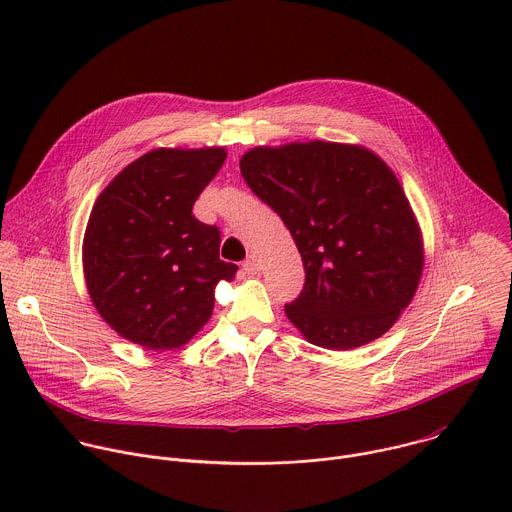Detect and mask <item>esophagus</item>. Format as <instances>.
<instances>
[{"mask_svg":"<svg viewBox=\"0 0 512 512\" xmlns=\"http://www.w3.org/2000/svg\"><path fill=\"white\" fill-rule=\"evenodd\" d=\"M243 269H245V273H259L261 271V263H259V259L255 257V255H249L245 261H243Z\"/></svg>","mask_w":512,"mask_h":512,"instance_id":"34e87169","label":"esophagus"}]
</instances>
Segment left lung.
Returning <instances> with one entry per match:
<instances>
[{
    "label": "left lung",
    "mask_w": 512,
    "mask_h": 512,
    "mask_svg": "<svg viewBox=\"0 0 512 512\" xmlns=\"http://www.w3.org/2000/svg\"><path fill=\"white\" fill-rule=\"evenodd\" d=\"M241 174L296 241L306 269L287 320L322 348L383 336L413 300L423 237L393 170L371 150L336 141L259 145Z\"/></svg>",
    "instance_id": "8db88e82"
}]
</instances>
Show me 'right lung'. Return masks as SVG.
<instances>
[{
  "label": "right lung",
  "mask_w": 512,
  "mask_h": 512,
  "mask_svg": "<svg viewBox=\"0 0 512 512\" xmlns=\"http://www.w3.org/2000/svg\"><path fill=\"white\" fill-rule=\"evenodd\" d=\"M227 160L225 148H158L125 166L93 204L83 271L99 316L148 350L184 346L210 320L214 287L233 281L221 233L192 206Z\"/></svg>",
  "instance_id": "add662e5"
}]
</instances>
